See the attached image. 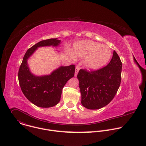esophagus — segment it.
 <instances>
[{"label":"esophagus","instance_id":"34e87169","mask_svg":"<svg viewBox=\"0 0 146 146\" xmlns=\"http://www.w3.org/2000/svg\"><path fill=\"white\" fill-rule=\"evenodd\" d=\"M80 69V66H79L78 65H77V66H76V70H75V73H74V76H75L76 77L77 76V74H78V71H79Z\"/></svg>","mask_w":146,"mask_h":146}]
</instances>
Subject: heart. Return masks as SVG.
Masks as SVG:
<instances>
[{"instance_id":"obj_1","label":"heart","mask_w":146,"mask_h":146,"mask_svg":"<svg viewBox=\"0 0 146 146\" xmlns=\"http://www.w3.org/2000/svg\"><path fill=\"white\" fill-rule=\"evenodd\" d=\"M74 54L86 58L85 65L90 69H98L106 65L110 60L111 52L109 47L91 40L80 41L73 46ZM74 58V55L72 54Z\"/></svg>"}]
</instances>
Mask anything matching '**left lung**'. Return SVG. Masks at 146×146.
<instances>
[{
	"label": "left lung",
	"mask_w": 146,
	"mask_h": 146,
	"mask_svg": "<svg viewBox=\"0 0 146 146\" xmlns=\"http://www.w3.org/2000/svg\"><path fill=\"white\" fill-rule=\"evenodd\" d=\"M122 62L114 51L108 65L99 69H80L77 78L81 94V104L87 109H99L113 100L121 81Z\"/></svg>",
	"instance_id": "obj_1"
}]
</instances>
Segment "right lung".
Masks as SVG:
<instances>
[{
  "label": "right lung",
  "instance_id": "add662e5",
  "mask_svg": "<svg viewBox=\"0 0 146 146\" xmlns=\"http://www.w3.org/2000/svg\"><path fill=\"white\" fill-rule=\"evenodd\" d=\"M60 43V40L57 38L40 41L27 50L19 69L18 77L21 89L31 102L40 108H51L59 103L62 89L74 76L75 66H60L50 75L38 77L31 73L27 60L38 47L58 46Z\"/></svg>",
  "mask_w": 146,
  "mask_h": 146
}]
</instances>
